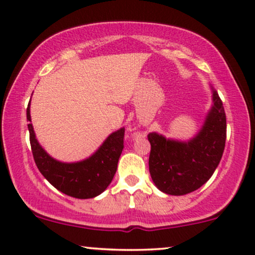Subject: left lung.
Listing matches in <instances>:
<instances>
[{
  "instance_id": "8db88e82",
  "label": "left lung",
  "mask_w": 255,
  "mask_h": 255,
  "mask_svg": "<svg viewBox=\"0 0 255 255\" xmlns=\"http://www.w3.org/2000/svg\"><path fill=\"white\" fill-rule=\"evenodd\" d=\"M150 142L149 173L161 192L185 195L200 188L213 175L226 142V114L213 89V106L198 134L189 141L148 134Z\"/></svg>"
}]
</instances>
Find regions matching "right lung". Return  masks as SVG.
Segmentation results:
<instances>
[{
    "label": "right lung",
    "instance_id": "right-lung-1",
    "mask_svg": "<svg viewBox=\"0 0 255 255\" xmlns=\"http://www.w3.org/2000/svg\"><path fill=\"white\" fill-rule=\"evenodd\" d=\"M27 120L31 151L38 170L51 185L64 194L76 199H90L101 194L112 182L124 149L125 128L112 133L88 159L79 162H60L47 153L35 136L30 124V101Z\"/></svg>",
    "mask_w": 255,
    "mask_h": 255
}]
</instances>
